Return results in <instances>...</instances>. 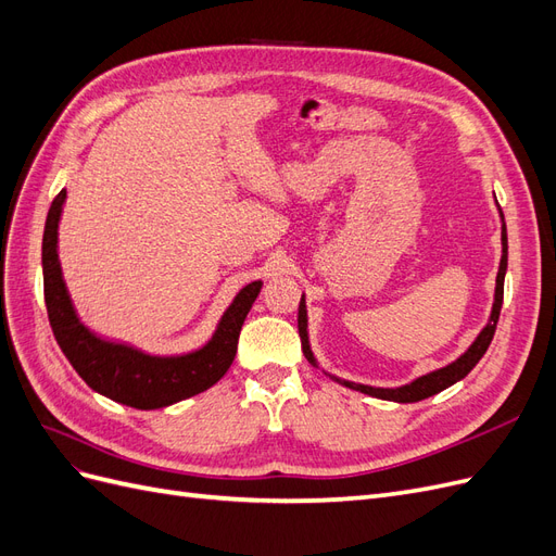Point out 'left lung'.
Masks as SVG:
<instances>
[{
    "mask_svg": "<svg viewBox=\"0 0 556 556\" xmlns=\"http://www.w3.org/2000/svg\"><path fill=\"white\" fill-rule=\"evenodd\" d=\"M498 208V206H496ZM498 217H501V262H498V274H496V288H494V304L490 311V319H486V325L480 329V333L476 336V341L470 343L462 355L435 368V371H429L425 376H419L415 380H410L408 384H399V387H374V384H364V382H352L345 378L333 376L329 371H325L323 366H319L317 357L313 355V348H311V336H308V308H306V296L301 294V304H299V336H301V348H304V355L306 359L315 366V368H323L325 376H329L331 380H336L343 387H350V390L368 394V396H376L382 401H394V403H415V401H422L429 399L433 394H439L443 390H447L450 384L464 380L470 371H473V366L482 359V355L490 348L492 339H494V331H496V323H498V315H501V304H503V280H506V271H508V231H506V220H503V211L498 208Z\"/></svg>",
    "mask_w": 556,
    "mask_h": 556,
    "instance_id": "left-lung-1",
    "label": "left lung"
}]
</instances>
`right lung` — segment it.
I'll list each match as a JSON object with an SVG mask.
<instances>
[{
	"mask_svg": "<svg viewBox=\"0 0 556 556\" xmlns=\"http://www.w3.org/2000/svg\"><path fill=\"white\" fill-rule=\"evenodd\" d=\"M64 201L66 190L50 204L43 229L41 266L50 327L76 374L97 394L139 410L166 408L206 392L229 371L233 357H237L241 327L264 282L252 280L241 288L217 319L211 339L194 350L155 355V352H146L127 341L109 339L83 323L72 294L66 290L58 255V229Z\"/></svg>",
	"mask_w": 556,
	"mask_h": 556,
	"instance_id": "1",
	"label": "right lung"
}]
</instances>
